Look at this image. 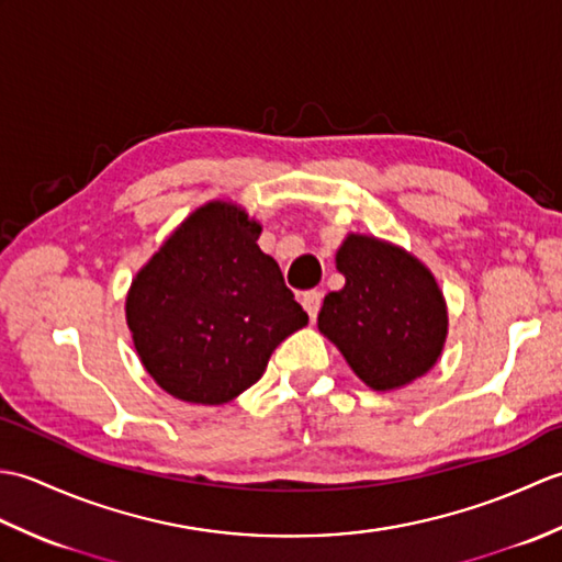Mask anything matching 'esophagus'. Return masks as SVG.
Listing matches in <instances>:
<instances>
[{"mask_svg":"<svg viewBox=\"0 0 562 562\" xmlns=\"http://www.w3.org/2000/svg\"><path fill=\"white\" fill-rule=\"evenodd\" d=\"M321 302H324V294H321L318 290H308V292L302 294V306L306 308V314L312 321H316V316H318Z\"/></svg>","mask_w":562,"mask_h":562,"instance_id":"34e87169","label":"esophagus"}]
</instances>
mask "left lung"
<instances>
[{
	"label": "left lung",
	"instance_id": "1",
	"mask_svg": "<svg viewBox=\"0 0 562 562\" xmlns=\"http://www.w3.org/2000/svg\"><path fill=\"white\" fill-rule=\"evenodd\" d=\"M345 288L328 292L318 330L367 386L389 391L432 369L447 338V306L429 270L403 248L350 234L340 246Z\"/></svg>",
	"mask_w": 562,
	"mask_h": 562
}]
</instances>
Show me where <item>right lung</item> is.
Returning a JSON list of instances; mask_svg holds the SVG:
<instances>
[{
  "label": "right lung",
  "instance_id": "add662e5",
  "mask_svg": "<svg viewBox=\"0 0 562 562\" xmlns=\"http://www.w3.org/2000/svg\"><path fill=\"white\" fill-rule=\"evenodd\" d=\"M258 236L260 224L244 210L210 202L135 278L127 326L142 364L171 396L232 401L262 376L272 350L308 324Z\"/></svg>",
  "mask_w": 562,
  "mask_h": 562
}]
</instances>
